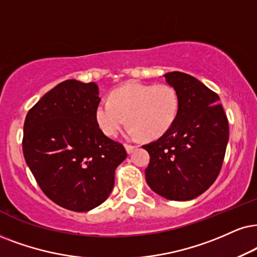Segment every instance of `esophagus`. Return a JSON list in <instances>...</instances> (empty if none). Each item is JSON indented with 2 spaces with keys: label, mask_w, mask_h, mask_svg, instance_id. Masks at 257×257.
<instances>
[{
  "label": "esophagus",
  "mask_w": 257,
  "mask_h": 257,
  "mask_svg": "<svg viewBox=\"0 0 257 257\" xmlns=\"http://www.w3.org/2000/svg\"><path fill=\"white\" fill-rule=\"evenodd\" d=\"M124 147H125V151H126V153H128V154H131V153H133L136 148H138L136 146H132V145H125Z\"/></svg>",
  "instance_id": "esophagus-1"
}]
</instances>
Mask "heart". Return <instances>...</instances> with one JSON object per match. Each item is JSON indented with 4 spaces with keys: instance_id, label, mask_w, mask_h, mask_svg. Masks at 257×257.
<instances>
[{
    "instance_id": "obj_1",
    "label": "heart",
    "mask_w": 257,
    "mask_h": 257,
    "mask_svg": "<svg viewBox=\"0 0 257 257\" xmlns=\"http://www.w3.org/2000/svg\"><path fill=\"white\" fill-rule=\"evenodd\" d=\"M179 110V97L168 84L126 83L103 99L95 110L96 122L106 136H116L125 124L129 138L154 140L173 125Z\"/></svg>"
}]
</instances>
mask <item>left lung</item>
I'll list each match as a JSON object with an SVG mask.
<instances>
[{
  "instance_id": "left-lung-1",
  "label": "left lung",
  "mask_w": 257,
  "mask_h": 257,
  "mask_svg": "<svg viewBox=\"0 0 257 257\" xmlns=\"http://www.w3.org/2000/svg\"><path fill=\"white\" fill-rule=\"evenodd\" d=\"M164 77L177 91L179 110L170 131L142 146L151 157L146 181L166 199L191 200L218 177L229 141V123L218 95L197 78L179 71Z\"/></svg>"
}]
</instances>
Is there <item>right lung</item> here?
I'll return each instance as SVG.
<instances>
[{"label": "right lung", "instance_id": "right-lung-1", "mask_svg": "<svg viewBox=\"0 0 257 257\" xmlns=\"http://www.w3.org/2000/svg\"><path fill=\"white\" fill-rule=\"evenodd\" d=\"M96 83L69 79L45 93L24 125L25 160L46 196L65 209L85 212L104 203L126 152L103 134L95 110Z\"/></svg>", "mask_w": 257, "mask_h": 257}]
</instances>
